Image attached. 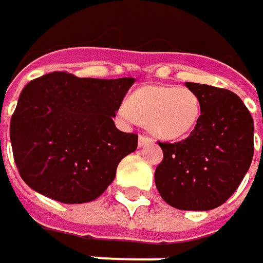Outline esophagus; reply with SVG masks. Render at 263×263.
Returning <instances> with one entry per match:
<instances>
[{
	"label": "esophagus",
	"mask_w": 263,
	"mask_h": 263,
	"mask_svg": "<svg viewBox=\"0 0 263 263\" xmlns=\"http://www.w3.org/2000/svg\"><path fill=\"white\" fill-rule=\"evenodd\" d=\"M152 142V137H149L145 133H140L139 135V146H143V145H147V143H151Z\"/></svg>",
	"instance_id": "obj_1"
}]
</instances>
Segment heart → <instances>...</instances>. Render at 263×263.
I'll return each mask as SVG.
<instances>
[{"mask_svg":"<svg viewBox=\"0 0 263 263\" xmlns=\"http://www.w3.org/2000/svg\"><path fill=\"white\" fill-rule=\"evenodd\" d=\"M123 118H135L159 139L177 140L190 135L202 114V101L195 90L178 86H143L133 92Z\"/></svg>","mask_w":263,"mask_h":263,"instance_id":"obj_1","label":"heart"}]
</instances>
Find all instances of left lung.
Returning <instances> with one entry per match:
<instances>
[{"mask_svg":"<svg viewBox=\"0 0 263 263\" xmlns=\"http://www.w3.org/2000/svg\"><path fill=\"white\" fill-rule=\"evenodd\" d=\"M202 101L195 130L176 143L158 142L164 152L155 184L168 205L209 211L231 196L253 158V118L234 92L190 83Z\"/></svg>","mask_w":263,"mask_h":263,"instance_id":"left-lung-1","label":"left lung"}]
</instances>
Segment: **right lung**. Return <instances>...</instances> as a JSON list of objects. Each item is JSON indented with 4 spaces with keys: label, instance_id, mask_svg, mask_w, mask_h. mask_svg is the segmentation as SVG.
Wrapping results in <instances>:
<instances>
[{
    "label": "right lung",
    "instance_id": "right-lung-1",
    "mask_svg": "<svg viewBox=\"0 0 263 263\" xmlns=\"http://www.w3.org/2000/svg\"><path fill=\"white\" fill-rule=\"evenodd\" d=\"M133 77L92 79L54 71L22 90L10 123L13 157L22 178L37 193L63 203L99 197L137 135L112 121Z\"/></svg>",
    "mask_w": 263,
    "mask_h": 263
}]
</instances>
